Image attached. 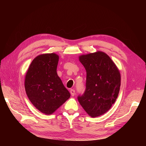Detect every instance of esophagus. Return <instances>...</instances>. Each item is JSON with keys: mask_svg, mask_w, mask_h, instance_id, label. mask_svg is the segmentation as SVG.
<instances>
[{"mask_svg": "<svg viewBox=\"0 0 146 146\" xmlns=\"http://www.w3.org/2000/svg\"><path fill=\"white\" fill-rule=\"evenodd\" d=\"M70 94H71L72 96H74L75 94H76V93H75V90H73V89H70Z\"/></svg>", "mask_w": 146, "mask_h": 146, "instance_id": "obj_1", "label": "esophagus"}]
</instances>
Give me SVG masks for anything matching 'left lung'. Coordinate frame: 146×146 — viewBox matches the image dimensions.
<instances>
[{
  "label": "left lung",
  "instance_id": "1",
  "mask_svg": "<svg viewBox=\"0 0 146 146\" xmlns=\"http://www.w3.org/2000/svg\"><path fill=\"white\" fill-rule=\"evenodd\" d=\"M79 60L86 71L84 93L77 97L79 103L92 117L105 113L117 98L121 75L110 56L102 52L82 55Z\"/></svg>",
  "mask_w": 146,
  "mask_h": 146
}]
</instances>
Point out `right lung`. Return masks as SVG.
Listing matches in <instances>:
<instances>
[{
  "label": "right lung",
  "mask_w": 146,
  "mask_h": 146,
  "mask_svg": "<svg viewBox=\"0 0 146 146\" xmlns=\"http://www.w3.org/2000/svg\"><path fill=\"white\" fill-rule=\"evenodd\" d=\"M59 56L46 54L36 56L30 64L25 79L29 100L41 112L50 114L70 96L56 73Z\"/></svg>",
  "instance_id": "1"
}]
</instances>
